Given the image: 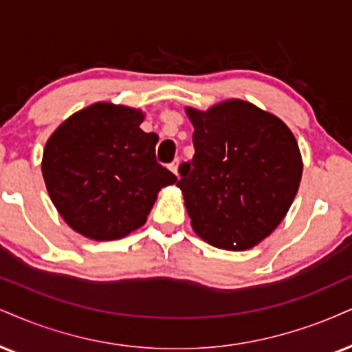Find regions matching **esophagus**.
<instances>
[{
  "label": "esophagus",
  "instance_id": "esophagus-1",
  "mask_svg": "<svg viewBox=\"0 0 352 352\" xmlns=\"http://www.w3.org/2000/svg\"><path fill=\"white\" fill-rule=\"evenodd\" d=\"M169 169H171L176 176H179V160H175V162L169 164Z\"/></svg>",
  "mask_w": 352,
  "mask_h": 352
}]
</instances>
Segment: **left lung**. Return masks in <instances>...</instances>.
<instances>
[{
	"mask_svg": "<svg viewBox=\"0 0 352 352\" xmlns=\"http://www.w3.org/2000/svg\"><path fill=\"white\" fill-rule=\"evenodd\" d=\"M196 153L181 164L190 225L220 250L245 251L277 228L300 186L303 163L292 130L243 99L207 111L186 107Z\"/></svg>",
	"mask_w": 352,
	"mask_h": 352,
	"instance_id": "8db88e82",
	"label": "left lung"
}]
</instances>
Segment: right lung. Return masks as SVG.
<instances>
[{
	"label": "right lung",
	"instance_id": "obj_1",
	"mask_svg": "<svg viewBox=\"0 0 352 352\" xmlns=\"http://www.w3.org/2000/svg\"><path fill=\"white\" fill-rule=\"evenodd\" d=\"M135 107L94 102L68 117L45 143L42 176L70 228L89 240H120L146 222L177 177L156 163L158 135Z\"/></svg>",
	"mask_w": 352,
	"mask_h": 352
}]
</instances>
